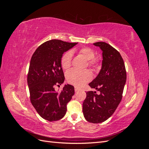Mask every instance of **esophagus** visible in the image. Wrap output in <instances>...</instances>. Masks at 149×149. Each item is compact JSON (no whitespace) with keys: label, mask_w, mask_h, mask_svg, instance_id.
Wrapping results in <instances>:
<instances>
[{"label":"esophagus","mask_w":149,"mask_h":149,"mask_svg":"<svg viewBox=\"0 0 149 149\" xmlns=\"http://www.w3.org/2000/svg\"><path fill=\"white\" fill-rule=\"evenodd\" d=\"M79 90V89L78 88H77V87H74V91H78Z\"/></svg>","instance_id":"34e87169"}]
</instances>
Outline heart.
<instances>
[{"label":"heart","instance_id":"b5f03b06","mask_svg":"<svg viewBox=\"0 0 149 149\" xmlns=\"http://www.w3.org/2000/svg\"><path fill=\"white\" fill-rule=\"evenodd\" d=\"M79 54L88 61L89 66L94 69L96 68L99 62V59L97 58L94 57L95 54L92 49L88 47L83 48L79 50ZM72 55H73L72 52L68 51L66 52L62 56L61 64L64 70H68L70 68L71 65ZM66 77L68 83L75 86L81 87L92 79V73L89 70L79 71L73 69L67 72Z\"/></svg>","mask_w":149,"mask_h":149}]
</instances>
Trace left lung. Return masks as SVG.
<instances>
[{
    "instance_id": "8db88e82",
    "label": "left lung",
    "mask_w": 149,
    "mask_h": 149,
    "mask_svg": "<svg viewBox=\"0 0 149 149\" xmlns=\"http://www.w3.org/2000/svg\"><path fill=\"white\" fill-rule=\"evenodd\" d=\"M93 45L102 52V67L89 85L100 94H96V91L86 93L83 112L86 120L97 124L106 120L115 112L123 97L127 76L124 60L118 50L106 42Z\"/></svg>"
}]
</instances>
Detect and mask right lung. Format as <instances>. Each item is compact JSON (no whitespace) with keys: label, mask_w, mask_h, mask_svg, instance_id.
Instances as JSON below:
<instances>
[{"label":"right lung","mask_w":149,"mask_h":149,"mask_svg":"<svg viewBox=\"0 0 149 149\" xmlns=\"http://www.w3.org/2000/svg\"><path fill=\"white\" fill-rule=\"evenodd\" d=\"M77 43L49 40L39 46L31 56L27 76L30 101L44 119L52 122L63 118L67 104L74 95L72 85L65 84L61 92L54 87L65 81L61 64L63 54Z\"/></svg>","instance_id":"1"}]
</instances>
